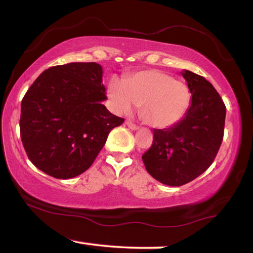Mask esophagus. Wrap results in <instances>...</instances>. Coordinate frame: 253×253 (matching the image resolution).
Instances as JSON below:
<instances>
[{"instance_id": "34e87169", "label": "esophagus", "mask_w": 253, "mask_h": 253, "mask_svg": "<svg viewBox=\"0 0 253 253\" xmlns=\"http://www.w3.org/2000/svg\"><path fill=\"white\" fill-rule=\"evenodd\" d=\"M126 125L130 128V129H132V130H137V129H139V126L138 125H136V124H134L132 123L131 121H127L126 122Z\"/></svg>"}]
</instances>
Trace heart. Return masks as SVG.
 Here are the masks:
<instances>
[{"label":"heart","instance_id":"obj_1","mask_svg":"<svg viewBox=\"0 0 253 253\" xmlns=\"http://www.w3.org/2000/svg\"><path fill=\"white\" fill-rule=\"evenodd\" d=\"M108 96L119 114H129L138 105L142 122L155 128L176 125L191 103V91L186 83L158 70L139 72L125 83L113 77Z\"/></svg>","mask_w":253,"mask_h":253}]
</instances>
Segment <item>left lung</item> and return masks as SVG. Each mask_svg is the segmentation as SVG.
Wrapping results in <instances>:
<instances>
[{
    "instance_id": "1",
    "label": "left lung",
    "mask_w": 253,
    "mask_h": 253,
    "mask_svg": "<svg viewBox=\"0 0 253 253\" xmlns=\"http://www.w3.org/2000/svg\"><path fill=\"white\" fill-rule=\"evenodd\" d=\"M192 94L191 105L177 125L154 129L142 162L151 177L167 186L186 185L205 172L221 146L226 105L211 83L190 71L182 73Z\"/></svg>"
}]
</instances>
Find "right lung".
I'll list each match as a JSON object with an SVG mask.
<instances>
[{
	"label": "right lung",
	"instance_id": "1",
	"mask_svg": "<svg viewBox=\"0 0 253 253\" xmlns=\"http://www.w3.org/2000/svg\"><path fill=\"white\" fill-rule=\"evenodd\" d=\"M97 63L49 67L22 99L20 132L26 155L40 170L57 179L86 171L125 119L102 104L106 99Z\"/></svg>",
	"mask_w": 253,
	"mask_h": 253
}]
</instances>
